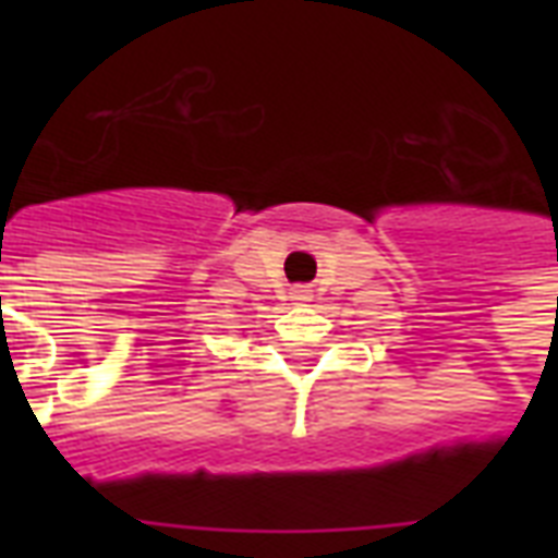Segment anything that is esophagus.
Instances as JSON below:
<instances>
[{
  "instance_id": "esophagus-1",
  "label": "esophagus",
  "mask_w": 558,
  "mask_h": 558,
  "mask_svg": "<svg viewBox=\"0 0 558 558\" xmlns=\"http://www.w3.org/2000/svg\"><path fill=\"white\" fill-rule=\"evenodd\" d=\"M289 298H292V301H306V298H310V289L295 287L292 292H289Z\"/></svg>"
}]
</instances>
